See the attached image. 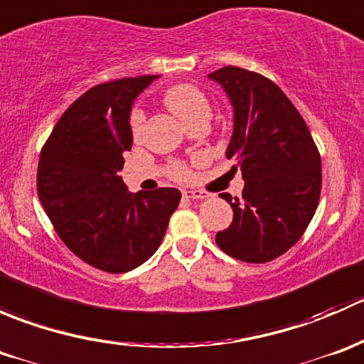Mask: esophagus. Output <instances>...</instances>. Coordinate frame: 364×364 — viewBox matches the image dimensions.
Returning a JSON list of instances; mask_svg holds the SVG:
<instances>
[{
	"mask_svg": "<svg viewBox=\"0 0 364 364\" xmlns=\"http://www.w3.org/2000/svg\"><path fill=\"white\" fill-rule=\"evenodd\" d=\"M183 197L190 200H203L208 196H205L204 192H200V190H185V192H183Z\"/></svg>",
	"mask_w": 364,
	"mask_h": 364,
	"instance_id": "1",
	"label": "esophagus"
}]
</instances>
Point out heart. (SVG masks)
<instances>
[{"instance_id": "obj_1", "label": "heart", "mask_w": 364, "mask_h": 364, "mask_svg": "<svg viewBox=\"0 0 364 364\" xmlns=\"http://www.w3.org/2000/svg\"><path fill=\"white\" fill-rule=\"evenodd\" d=\"M164 104L167 105L168 111L174 112L185 124L199 119V117H209L211 114V105H209L208 97L192 84H176L168 87L164 95ZM130 127L134 139H139L144 130V114L135 109L130 116ZM172 176L178 181H188L192 178V172L185 164H176L172 167Z\"/></svg>"}]
</instances>
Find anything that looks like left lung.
Wrapping results in <instances>:
<instances>
[{"instance_id":"obj_1","label":"left lung","mask_w":364,"mask_h":364,"mask_svg":"<svg viewBox=\"0 0 364 364\" xmlns=\"http://www.w3.org/2000/svg\"><path fill=\"white\" fill-rule=\"evenodd\" d=\"M229 95L234 132L227 159L241 171V199L222 193L232 205L229 229L216 245L243 262L264 264L299 241L321 197V155L306 123L287 95L267 77L223 67L209 73Z\"/></svg>"}]
</instances>
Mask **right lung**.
<instances>
[{
	"label": "right lung",
	"mask_w": 364,
	"mask_h": 364,
	"mask_svg": "<svg viewBox=\"0 0 364 364\" xmlns=\"http://www.w3.org/2000/svg\"><path fill=\"white\" fill-rule=\"evenodd\" d=\"M156 75L98 84L63 112L40 153L38 199L70 252L107 273H127L160 247L181 193L128 192L117 172L132 148L130 111Z\"/></svg>",
	"instance_id": "right-lung-1"
}]
</instances>
